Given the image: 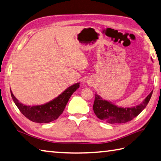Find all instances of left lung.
<instances>
[{
    "instance_id": "obj_1",
    "label": "left lung",
    "mask_w": 161,
    "mask_h": 161,
    "mask_svg": "<svg viewBox=\"0 0 161 161\" xmlns=\"http://www.w3.org/2000/svg\"><path fill=\"white\" fill-rule=\"evenodd\" d=\"M153 91L148 95L142 104L131 108L118 107L95 94L93 111L100 120L108 123H124L132 120L141 113L147 107L152 95Z\"/></svg>"
}]
</instances>
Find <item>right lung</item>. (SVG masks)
<instances>
[{"label":"right lung","instance_id":"obj_1","mask_svg":"<svg viewBox=\"0 0 161 161\" xmlns=\"http://www.w3.org/2000/svg\"><path fill=\"white\" fill-rule=\"evenodd\" d=\"M79 83H75L50 102L39 106H26L18 101L10 90L14 104L24 116L35 123H47L57 119L62 114L72 94L79 87Z\"/></svg>","mask_w":161,"mask_h":161}]
</instances>
